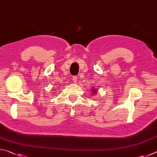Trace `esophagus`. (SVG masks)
I'll list each match as a JSON object with an SVG mask.
<instances>
[{
	"label": "esophagus",
	"mask_w": 157,
	"mask_h": 157,
	"mask_svg": "<svg viewBox=\"0 0 157 157\" xmlns=\"http://www.w3.org/2000/svg\"><path fill=\"white\" fill-rule=\"evenodd\" d=\"M73 82H78V78H77V76H73Z\"/></svg>",
	"instance_id": "esophagus-1"
}]
</instances>
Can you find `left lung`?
<instances>
[{
  "label": "left lung",
  "mask_w": 157,
  "mask_h": 157,
  "mask_svg": "<svg viewBox=\"0 0 157 157\" xmlns=\"http://www.w3.org/2000/svg\"><path fill=\"white\" fill-rule=\"evenodd\" d=\"M94 91V92H95V91Z\"/></svg>",
  "instance_id": "1"
}]
</instances>
